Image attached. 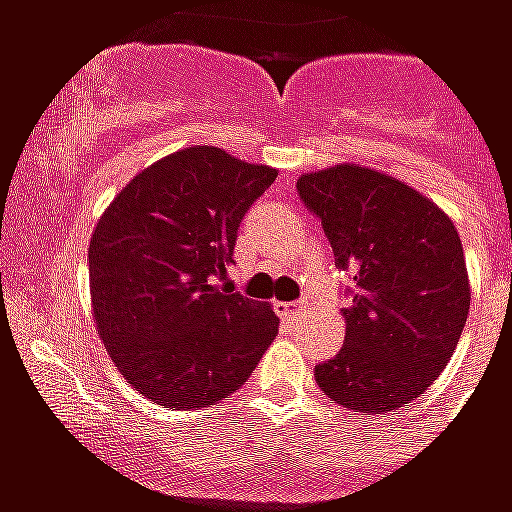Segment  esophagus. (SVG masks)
Masks as SVG:
<instances>
[{
    "label": "esophagus",
    "instance_id": "1",
    "mask_svg": "<svg viewBox=\"0 0 512 512\" xmlns=\"http://www.w3.org/2000/svg\"><path fill=\"white\" fill-rule=\"evenodd\" d=\"M305 311H308V308H305L303 300H300V303H279L281 316H292V319H297V316H303Z\"/></svg>",
    "mask_w": 512,
    "mask_h": 512
}]
</instances>
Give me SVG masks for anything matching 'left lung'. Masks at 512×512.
<instances>
[{
    "label": "left lung",
    "instance_id": "left-lung-1",
    "mask_svg": "<svg viewBox=\"0 0 512 512\" xmlns=\"http://www.w3.org/2000/svg\"><path fill=\"white\" fill-rule=\"evenodd\" d=\"M297 191L356 281L340 353L316 366L319 388L364 414L412 404L444 372L468 321V265L452 217L364 164L305 172Z\"/></svg>",
    "mask_w": 512,
    "mask_h": 512
}]
</instances>
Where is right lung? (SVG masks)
<instances>
[{"label":"right lung","instance_id":"1","mask_svg":"<svg viewBox=\"0 0 512 512\" xmlns=\"http://www.w3.org/2000/svg\"><path fill=\"white\" fill-rule=\"evenodd\" d=\"M279 170L215 146L180 148L140 170L90 239V300L108 356L164 409H204L255 372L279 316L220 289L249 204Z\"/></svg>","mask_w":512,"mask_h":512}]
</instances>
